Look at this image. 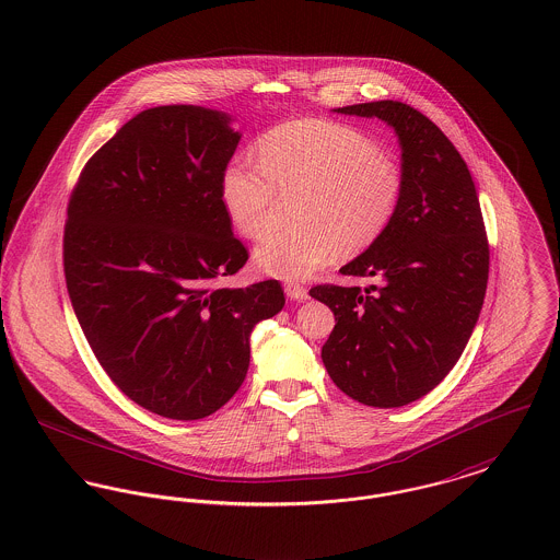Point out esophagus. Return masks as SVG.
Segmentation results:
<instances>
[{"instance_id": "1", "label": "esophagus", "mask_w": 560, "mask_h": 560, "mask_svg": "<svg viewBox=\"0 0 560 560\" xmlns=\"http://www.w3.org/2000/svg\"><path fill=\"white\" fill-rule=\"evenodd\" d=\"M285 294H288V299H292V301L304 302L308 299V290H306L304 285H299V283H288V285H285Z\"/></svg>"}]
</instances>
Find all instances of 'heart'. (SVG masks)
Wrapping results in <instances>:
<instances>
[{
    "label": "heart",
    "mask_w": 560,
    "mask_h": 560,
    "mask_svg": "<svg viewBox=\"0 0 560 560\" xmlns=\"http://www.w3.org/2000/svg\"><path fill=\"white\" fill-rule=\"evenodd\" d=\"M258 162L236 158L221 176V200L247 238L275 225L281 198L301 196L294 230L268 236L256 249L264 275L296 281L339 256L371 249L398 213L405 178L398 162L355 128L301 119L270 129Z\"/></svg>",
    "instance_id": "obj_1"
}]
</instances>
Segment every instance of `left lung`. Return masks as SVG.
Wrapping results in <instances>:
<instances>
[{
  "label": "left lung",
  "mask_w": 560,
  "mask_h": 560,
  "mask_svg": "<svg viewBox=\"0 0 560 560\" xmlns=\"http://www.w3.org/2000/svg\"><path fill=\"white\" fill-rule=\"evenodd\" d=\"M337 113L394 128L405 189L386 234L341 268L382 285L322 283L308 292L337 319L322 360L353 400L402 407L439 386L469 343L488 285L486 225L463 155L427 115L398 100Z\"/></svg>",
  "instance_id": "obj_1"
}]
</instances>
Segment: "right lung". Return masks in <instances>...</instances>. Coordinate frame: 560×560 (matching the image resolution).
Listing matches in <instances>:
<instances>
[{
  "label": "right lung",
  "instance_id": "1",
  "mask_svg": "<svg viewBox=\"0 0 560 560\" xmlns=\"http://www.w3.org/2000/svg\"><path fill=\"white\" fill-rule=\"evenodd\" d=\"M238 140L215 110L149 108L89 158L70 194L63 272L79 324L113 384L162 418L223 407L256 324L285 304L275 279L219 285L249 259L221 200Z\"/></svg>",
  "mask_w": 560,
  "mask_h": 560
}]
</instances>
